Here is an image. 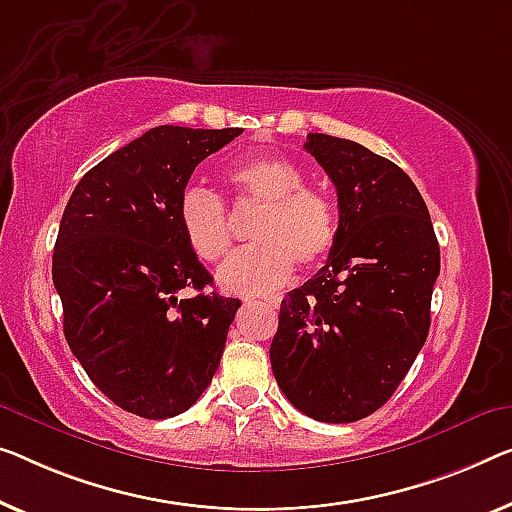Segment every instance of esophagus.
Segmentation results:
<instances>
[{"label": "esophagus", "instance_id": "esophagus-1", "mask_svg": "<svg viewBox=\"0 0 512 512\" xmlns=\"http://www.w3.org/2000/svg\"><path fill=\"white\" fill-rule=\"evenodd\" d=\"M264 303H266V305H271V308H276V305L280 303V299H276V296H271V299H266Z\"/></svg>", "mask_w": 512, "mask_h": 512}]
</instances>
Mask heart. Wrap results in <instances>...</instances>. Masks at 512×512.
Segmentation results:
<instances>
[{
  "instance_id": "obj_1",
  "label": "heart",
  "mask_w": 512,
  "mask_h": 512,
  "mask_svg": "<svg viewBox=\"0 0 512 512\" xmlns=\"http://www.w3.org/2000/svg\"><path fill=\"white\" fill-rule=\"evenodd\" d=\"M223 181L239 202L259 204L250 230L253 246L239 250L218 271L227 294L262 296L285 285L294 262L312 269L331 253L338 236V211L324 190L303 186L305 174L280 154H253L234 160ZM183 241L202 262H220L232 246L225 204L211 190L190 186L177 204Z\"/></svg>"
}]
</instances>
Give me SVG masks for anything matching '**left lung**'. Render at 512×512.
Wrapping results in <instances>:
<instances>
[{
  "label": "left lung",
  "instance_id": "obj_1",
  "mask_svg": "<svg viewBox=\"0 0 512 512\" xmlns=\"http://www.w3.org/2000/svg\"><path fill=\"white\" fill-rule=\"evenodd\" d=\"M338 190L329 262L280 305L271 368L305 416L354 423L395 393L430 331L439 243L421 193L388 158L310 133Z\"/></svg>",
  "mask_w": 512,
  "mask_h": 512
}]
</instances>
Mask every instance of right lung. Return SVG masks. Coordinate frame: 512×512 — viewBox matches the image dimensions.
Segmentation results:
<instances>
[{
  "label": "right lung",
  "instance_id": "1",
  "mask_svg": "<svg viewBox=\"0 0 512 512\" xmlns=\"http://www.w3.org/2000/svg\"><path fill=\"white\" fill-rule=\"evenodd\" d=\"M241 128L156 126L80 179L61 216L52 280L64 335L98 391L135 416L193 407L216 375L239 299L183 241L177 204L190 174ZM181 288H195L179 300Z\"/></svg>",
  "mask_w": 512,
  "mask_h": 512
}]
</instances>
